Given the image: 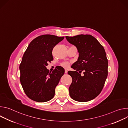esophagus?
Segmentation results:
<instances>
[{"instance_id":"obj_1","label":"esophagus","mask_w":128,"mask_h":128,"mask_svg":"<svg viewBox=\"0 0 128 128\" xmlns=\"http://www.w3.org/2000/svg\"><path fill=\"white\" fill-rule=\"evenodd\" d=\"M67 72H68V70H67V69H65V74H67Z\"/></svg>"}]
</instances>
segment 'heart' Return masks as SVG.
<instances>
[{
    "instance_id": "obj_1",
    "label": "heart",
    "mask_w": 128,
    "mask_h": 128,
    "mask_svg": "<svg viewBox=\"0 0 128 128\" xmlns=\"http://www.w3.org/2000/svg\"><path fill=\"white\" fill-rule=\"evenodd\" d=\"M61 65L65 68H68L69 66V64L68 62H63L61 64Z\"/></svg>"
}]
</instances>
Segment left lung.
Here are the masks:
<instances>
[{"instance_id":"obj_1","label":"left lung","mask_w":128,"mask_h":128,"mask_svg":"<svg viewBox=\"0 0 128 128\" xmlns=\"http://www.w3.org/2000/svg\"><path fill=\"white\" fill-rule=\"evenodd\" d=\"M67 41L76 46L79 53L78 61L69 71L72 82L69 88L71 98L78 102H87L101 93L108 75V60L105 50L90 35L66 36ZM73 64V65H74ZM83 71L84 76L80 74Z\"/></svg>"}]
</instances>
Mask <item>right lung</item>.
<instances>
[{
  "label": "right lung",
  "mask_w": 128,
  "mask_h": 128,
  "mask_svg": "<svg viewBox=\"0 0 128 128\" xmlns=\"http://www.w3.org/2000/svg\"><path fill=\"white\" fill-rule=\"evenodd\" d=\"M64 38L50 34L40 35L30 43L25 52L19 67L20 82L31 100L45 102L54 97L65 70L58 66L51 72L46 67L53 60V48Z\"/></svg>",
  "instance_id": "1"
}]
</instances>
